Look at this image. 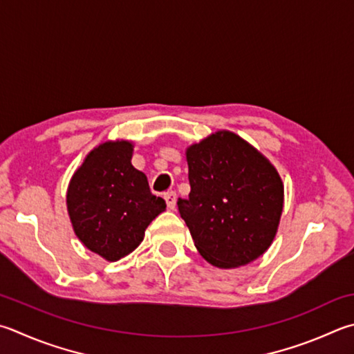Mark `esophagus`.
Listing matches in <instances>:
<instances>
[{"instance_id":"1","label":"esophagus","mask_w":354,"mask_h":354,"mask_svg":"<svg viewBox=\"0 0 354 354\" xmlns=\"http://www.w3.org/2000/svg\"><path fill=\"white\" fill-rule=\"evenodd\" d=\"M164 198H165L167 207H169L170 210H175L176 209V194L175 192H167Z\"/></svg>"}]
</instances>
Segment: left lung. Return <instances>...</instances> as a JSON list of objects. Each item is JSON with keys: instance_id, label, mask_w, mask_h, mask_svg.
Here are the masks:
<instances>
[{"instance_id": "obj_1", "label": "left lung", "mask_w": 354, "mask_h": 354, "mask_svg": "<svg viewBox=\"0 0 354 354\" xmlns=\"http://www.w3.org/2000/svg\"><path fill=\"white\" fill-rule=\"evenodd\" d=\"M190 194L178 199L198 252L229 269L259 259L271 246L283 210L275 167L246 140L216 131L185 151Z\"/></svg>"}]
</instances>
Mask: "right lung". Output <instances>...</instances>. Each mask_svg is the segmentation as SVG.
Returning a JSON list of instances; mask_svg holds the SVG:
<instances>
[{
    "instance_id": "right-lung-1",
    "label": "right lung",
    "mask_w": 354,
    "mask_h": 354,
    "mask_svg": "<svg viewBox=\"0 0 354 354\" xmlns=\"http://www.w3.org/2000/svg\"><path fill=\"white\" fill-rule=\"evenodd\" d=\"M131 156L133 144L128 140L100 144L68 185V214L77 239L108 261L133 252L149 224L165 210V201L151 194Z\"/></svg>"
}]
</instances>
